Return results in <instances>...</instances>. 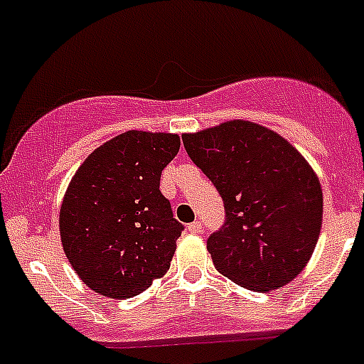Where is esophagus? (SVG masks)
<instances>
[{
    "label": "esophagus",
    "mask_w": 364,
    "mask_h": 364,
    "mask_svg": "<svg viewBox=\"0 0 364 364\" xmlns=\"http://www.w3.org/2000/svg\"><path fill=\"white\" fill-rule=\"evenodd\" d=\"M188 230L191 232V234H200V232H202V223H200V221H193V223L188 225Z\"/></svg>",
    "instance_id": "esophagus-1"
}]
</instances>
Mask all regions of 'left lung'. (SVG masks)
<instances>
[{"instance_id":"8db88e82","label":"left lung","mask_w":364,"mask_h":364,"mask_svg":"<svg viewBox=\"0 0 364 364\" xmlns=\"http://www.w3.org/2000/svg\"><path fill=\"white\" fill-rule=\"evenodd\" d=\"M182 141L225 203L223 228L207 241L218 272L252 291L291 282L313 255L323 218L309 162L254 121H225Z\"/></svg>"}]
</instances>
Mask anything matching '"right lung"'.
Masks as SVG:
<instances>
[{
  "label": "right lung",
  "instance_id": "right-lung-1",
  "mask_svg": "<svg viewBox=\"0 0 364 364\" xmlns=\"http://www.w3.org/2000/svg\"><path fill=\"white\" fill-rule=\"evenodd\" d=\"M176 134L128 130L96 148L69 182L58 213L64 254L92 291L139 295L169 269L184 227L162 196Z\"/></svg>",
  "mask_w": 364,
  "mask_h": 364
}]
</instances>
